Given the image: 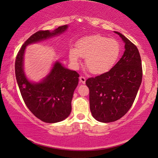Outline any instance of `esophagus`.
I'll return each instance as SVG.
<instances>
[{
	"instance_id": "esophagus-1",
	"label": "esophagus",
	"mask_w": 158,
	"mask_h": 158,
	"mask_svg": "<svg viewBox=\"0 0 158 158\" xmlns=\"http://www.w3.org/2000/svg\"><path fill=\"white\" fill-rule=\"evenodd\" d=\"M79 79H80V82H81V83H83V84H85V81H86V79H85V77H83V76H81L79 77Z\"/></svg>"
}]
</instances>
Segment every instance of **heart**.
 I'll return each mask as SVG.
<instances>
[{"label":"heart","instance_id":"heart-1","mask_svg":"<svg viewBox=\"0 0 158 158\" xmlns=\"http://www.w3.org/2000/svg\"><path fill=\"white\" fill-rule=\"evenodd\" d=\"M120 43L113 38L96 34L81 38L76 47L69 51V58L73 64H78L80 57L85 58L88 70L94 75L109 72L117 62L121 55Z\"/></svg>","mask_w":158,"mask_h":158}]
</instances>
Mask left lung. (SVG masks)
Wrapping results in <instances>:
<instances>
[{"mask_svg":"<svg viewBox=\"0 0 158 158\" xmlns=\"http://www.w3.org/2000/svg\"><path fill=\"white\" fill-rule=\"evenodd\" d=\"M124 43V52L109 72L85 82L89 88L90 109L95 119L113 122L127 113L142 83V69L137 47L118 31Z\"/></svg>","mask_w":158,"mask_h":158,"instance_id":"obj_1","label":"left lung"}]
</instances>
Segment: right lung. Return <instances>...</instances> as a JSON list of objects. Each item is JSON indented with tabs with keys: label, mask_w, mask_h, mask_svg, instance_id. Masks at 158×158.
<instances>
[{
	"label": "right lung",
	"mask_w": 158,
	"mask_h": 158,
	"mask_svg": "<svg viewBox=\"0 0 158 158\" xmlns=\"http://www.w3.org/2000/svg\"><path fill=\"white\" fill-rule=\"evenodd\" d=\"M68 29V25H64L54 31L36 32L22 45L15 62L16 78L23 101L30 111L44 122L57 123L68 117L79 74L57 60L44 78L39 82L30 81L24 71L25 50L28 45L60 36Z\"/></svg>",
	"instance_id": "1"
}]
</instances>
